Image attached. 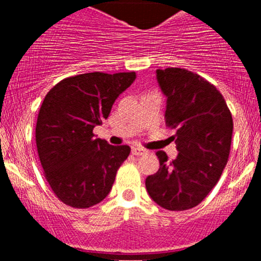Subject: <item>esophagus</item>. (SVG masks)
Instances as JSON below:
<instances>
[{
	"label": "esophagus",
	"instance_id": "esophagus-1",
	"mask_svg": "<svg viewBox=\"0 0 261 261\" xmlns=\"http://www.w3.org/2000/svg\"><path fill=\"white\" fill-rule=\"evenodd\" d=\"M131 152H133L134 155H143V154H145L146 150L143 149V147L133 146V149H131Z\"/></svg>",
	"mask_w": 261,
	"mask_h": 261
}]
</instances>
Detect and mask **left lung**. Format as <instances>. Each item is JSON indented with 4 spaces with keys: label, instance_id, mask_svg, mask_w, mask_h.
I'll return each instance as SVG.
<instances>
[{
    "label": "left lung",
    "instance_id": "8db88e82",
    "mask_svg": "<svg viewBox=\"0 0 261 261\" xmlns=\"http://www.w3.org/2000/svg\"><path fill=\"white\" fill-rule=\"evenodd\" d=\"M167 96L165 123L177 128L172 136L178 156L158 151L160 167L145 180L152 201L169 211H186L201 203L217 184L230 155L232 116L225 98L201 75L181 68L158 69Z\"/></svg>",
    "mask_w": 261,
    "mask_h": 261
}]
</instances>
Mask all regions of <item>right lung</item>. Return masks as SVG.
I'll return each mask as SVG.
<instances>
[{
  "mask_svg": "<svg viewBox=\"0 0 261 261\" xmlns=\"http://www.w3.org/2000/svg\"><path fill=\"white\" fill-rule=\"evenodd\" d=\"M135 78V72L84 73L60 81L44 98L36 147L45 179L67 206L89 208L111 191L131 149L96 139L93 128L109 117L116 98Z\"/></svg>",
  "mask_w": 261,
  "mask_h": 261,
  "instance_id": "add662e5",
  "label": "right lung"
}]
</instances>
